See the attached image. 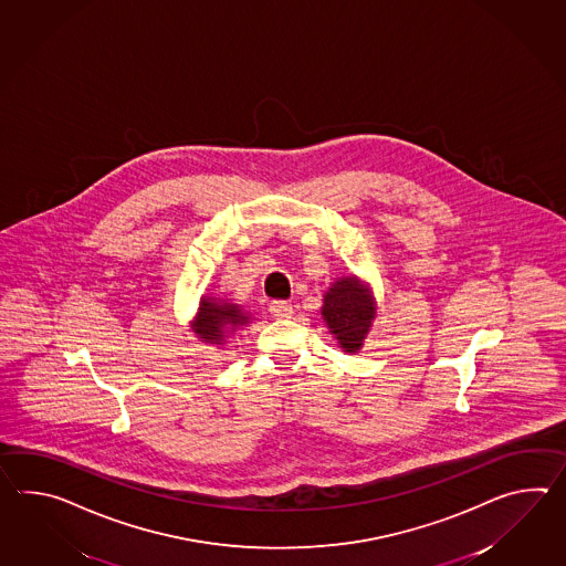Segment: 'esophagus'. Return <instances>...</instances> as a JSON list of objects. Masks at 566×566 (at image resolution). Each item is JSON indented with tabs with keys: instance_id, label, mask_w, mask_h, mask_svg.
<instances>
[{
	"instance_id": "1",
	"label": "esophagus",
	"mask_w": 566,
	"mask_h": 566,
	"mask_svg": "<svg viewBox=\"0 0 566 566\" xmlns=\"http://www.w3.org/2000/svg\"><path fill=\"white\" fill-rule=\"evenodd\" d=\"M268 311L274 318H289L292 314V304L289 301H272Z\"/></svg>"
}]
</instances>
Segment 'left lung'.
<instances>
[{
	"label": "left lung",
	"instance_id": "left-lung-1",
	"mask_svg": "<svg viewBox=\"0 0 566 566\" xmlns=\"http://www.w3.org/2000/svg\"><path fill=\"white\" fill-rule=\"evenodd\" d=\"M323 302V316L335 339L345 352H357L376 316L367 290L355 277H340L328 289Z\"/></svg>",
	"mask_w": 566,
	"mask_h": 566
}]
</instances>
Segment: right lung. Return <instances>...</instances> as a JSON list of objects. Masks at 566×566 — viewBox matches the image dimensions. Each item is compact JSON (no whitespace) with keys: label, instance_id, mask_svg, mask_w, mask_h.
<instances>
[{"label":"right lung","instance_id":"obj_1","mask_svg":"<svg viewBox=\"0 0 566 566\" xmlns=\"http://www.w3.org/2000/svg\"><path fill=\"white\" fill-rule=\"evenodd\" d=\"M243 325H248V316L241 313L238 304L202 298L197 323H195V333L207 343L223 345L227 333L231 328L243 327Z\"/></svg>","mask_w":566,"mask_h":566}]
</instances>
